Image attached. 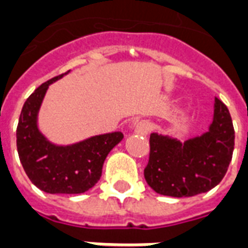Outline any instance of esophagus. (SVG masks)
<instances>
[{
    "mask_svg": "<svg viewBox=\"0 0 248 248\" xmlns=\"http://www.w3.org/2000/svg\"><path fill=\"white\" fill-rule=\"evenodd\" d=\"M151 130V124H149L148 121H140V122H138L137 126H135V131L138 134H140V135H147Z\"/></svg>",
    "mask_w": 248,
    "mask_h": 248,
    "instance_id": "obj_1",
    "label": "esophagus"
}]
</instances>
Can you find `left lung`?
I'll use <instances>...</instances> for the list:
<instances>
[{"mask_svg": "<svg viewBox=\"0 0 248 248\" xmlns=\"http://www.w3.org/2000/svg\"><path fill=\"white\" fill-rule=\"evenodd\" d=\"M234 138L229 109L215 97L213 122L209 131L202 137L181 143L151 134L145 181L157 194L174 198L209 191L228 171L233 157Z\"/></svg>", "mask_w": 248, "mask_h": 248, "instance_id": "1", "label": "left lung"}]
</instances>
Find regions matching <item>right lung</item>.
Returning <instances> with one entry per match:
<instances>
[{"label":"right lung","instance_id":"1","mask_svg":"<svg viewBox=\"0 0 248 248\" xmlns=\"http://www.w3.org/2000/svg\"><path fill=\"white\" fill-rule=\"evenodd\" d=\"M62 75L43 83L26 100L16 127V148L24 171L36 187L48 194H83L97 183L108 154L124 134L109 132L69 147L49 143L37 130V111L49 84Z\"/></svg>","mask_w":248,"mask_h":248}]
</instances>
